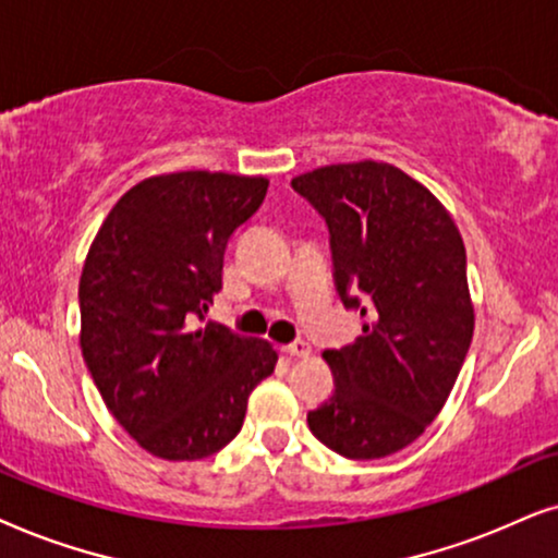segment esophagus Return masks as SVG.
I'll use <instances>...</instances> for the list:
<instances>
[{"label": "esophagus", "mask_w": 558, "mask_h": 558, "mask_svg": "<svg viewBox=\"0 0 558 558\" xmlns=\"http://www.w3.org/2000/svg\"><path fill=\"white\" fill-rule=\"evenodd\" d=\"M283 352H286L288 356H299V360H306V356L311 354V347H308V341L299 339V341H293V344L283 347Z\"/></svg>", "instance_id": "1"}]
</instances>
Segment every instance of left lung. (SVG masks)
Listing matches in <instances>:
<instances>
[{
  "label": "left lung",
  "instance_id": "left-lung-1",
  "mask_svg": "<svg viewBox=\"0 0 558 558\" xmlns=\"http://www.w3.org/2000/svg\"><path fill=\"white\" fill-rule=\"evenodd\" d=\"M291 185L326 219L337 291L362 316L352 344L324 352L333 392L308 428L347 459L396 454L439 415L470 352L462 234L439 198L390 162H337Z\"/></svg>",
  "mask_w": 558,
  "mask_h": 558
}]
</instances>
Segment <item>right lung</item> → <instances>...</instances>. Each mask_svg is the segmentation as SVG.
<instances>
[{
  "label": "right lung",
  "instance_id": "1",
  "mask_svg": "<svg viewBox=\"0 0 558 558\" xmlns=\"http://www.w3.org/2000/svg\"><path fill=\"white\" fill-rule=\"evenodd\" d=\"M265 175L181 170L140 181L104 219L78 283L81 352L109 413L153 457L193 462L240 434L272 375L270 341L209 322L229 236Z\"/></svg>",
  "mask_w": 558,
  "mask_h": 558
}]
</instances>
